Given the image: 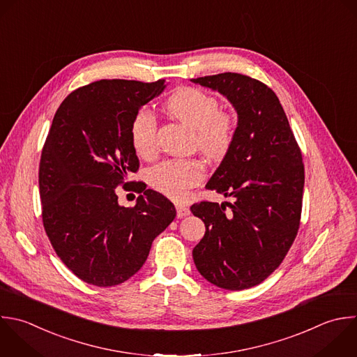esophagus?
<instances>
[{"label": "esophagus", "mask_w": 357, "mask_h": 357, "mask_svg": "<svg viewBox=\"0 0 357 357\" xmlns=\"http://www.w3.org/2000/svg\"><path fill=\"white\" fill-rule=\"evenodd\" d=\"M176 211H177V216L178 218H184V216H188L191 212L187 206L184 205H176Z\"/></svg>", "instance_id": "obj_1"}]
</instances>
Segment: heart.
Returning <instances> with one entry per match:
<instances>
[{"mask_svg":"<svg viewBox=\"0 0 357 357\" xmlns=\"http://www.w3.org/2000/svg\"><path fill=\"white\" fill-rule=\"evenodd\" d=\"M167 112L195 130V144L211 158H222L230 149L236 135V119L220 110L219 102L195 88L177 91L166 103ZM158 123L153 113L141 109L130 128L131 144L139 156H151L156 151ZM205 177V167L198 159H167L151 167V185L173 198L184 199L188 191Z\"/></svg>","mask_w":357,"mask_h":357,"instance_id":"heart-1","label":"heart"}]
</instances>
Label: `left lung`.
<instances>
[{
	"mask_svg": "<svg viewBox=\"0 0 357 357\" xmlns=\"http://www.w3.org/2000/svg\"><path fill=\"white\" fill-rule=\"evenodd\" d=\"M225 95L238 123L234 141L206 188L234 204L201 201L191 212L205 223L192 250L198 272L212 284L243 290L259 284L283 261L300 226L304 165L275 92L236 73L191 79Z\"/></svg>",
	"mask_w": 357,
	"mask_h": 357,
	"instance_id": "8db88e82",
	"label": "left lung"
}]
</instances>
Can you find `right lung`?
I'll list each match as a JSON object with an SVG mask.
<instances>
[{
    "label": "right lung",
    "mask_w": 357,
    "mask_h": 357,
    "mask_svg": "<svg viewBox=\"0 0 357 357\" xmlns=\"http://www.w3.org/2000/svg\"><path fill=\"white\" fill-rule=\"evenodd\" d=\"M165 86V79L96 81L70 93L54 114L39 166L43 226L60 259L89 284L128 280L176 218L166 197L126 181L139 169L131 123ZM128 183L140 194L131 208L115 194Z\"/></svg>",
    "instance_id": "right-lung-1"
}]
</instances>
